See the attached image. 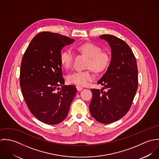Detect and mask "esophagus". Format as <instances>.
Returning a JSON list of instances; mask_svg holds the SVG:
<instances>
[{"label":"esophagus","instance_id":"1","mask_svg":"<svg viewBox=\"0 0 159 159\" xmlns=\"http://www.w3.org/2000/svg\"><path fill=\"white\" fill-rule=\"evenodd\" d=\"M76 89H77V90L78 91H82V90L83 89V88L82 87H80V86H76Z\"/></svg>","mask_w":159,"mask_h":159}]
</instances>
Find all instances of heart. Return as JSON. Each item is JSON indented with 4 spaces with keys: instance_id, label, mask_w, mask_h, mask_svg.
Here are the masks:
<instances>
[{
    "instance_id": "heart-1",
    "label": "heart",
    "mask_w": 159,
    "mask_h": 159,
    "mask_svg": "<svg viewBox=\"0 0 159 159\" xmlns=\"http://www.w3.org/2000/svg\"><path fill=\"white\" fill-rule=\"evenodd\" d=\"M76 50L88 57L86 68L84 71H76L69 74L67 80L70 83L78 86H85L95 79V75L92 69L98 73L103 71L108 68L110 62L109 53L102 50L100 46L92 43H86L75 47ZM75 56L71 50L64 49L60 55V61L63 67L66 69L71 68L73 66Z\"/></svg>"
}]
</instances>
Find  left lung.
<instances>
[{
	"mask_svg": "<svg viewBox=\"0 0 159 159\" xmlns=\"http://www.w3.org/2000/svg\"><path fill=\"white\" fill-rule=\"evenodd\" d=\"M99 37L108 42L111 59L107 71L97 82L104 87L102 90L91 89L89 110L96 120L110 124L124 116L132 106L138 89V67L134 54L124 40L108 34Z\"/></svg>",
	"mask_w": 159,
	"mask_h": 159,
	"instance_id": "obj_1",
	"label": "left lung"
}]
</instances>
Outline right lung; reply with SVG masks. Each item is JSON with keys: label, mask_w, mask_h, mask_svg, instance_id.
I'll return each instance as SVG.
<instances>
[{"label": "right lung", "mask_w": 159, "mask_h": 159, "mask_svg": "<svg viewBox=\"0 0 159 159\" xmlns=\"http://www.w3.org/2000/svg\"><path fill=\"white\" fill-rule=\"evenodd\" d=\"M74 41L59 34L42 32L23 55L20 75L22 94L30 111L43 123L55 125L63 121L76 93L75 86L64 85L60 61L62 48ZM59 86L62 88L58 91Z\"/></svg>", "instance_id": "add662e5"}]
</instances>
